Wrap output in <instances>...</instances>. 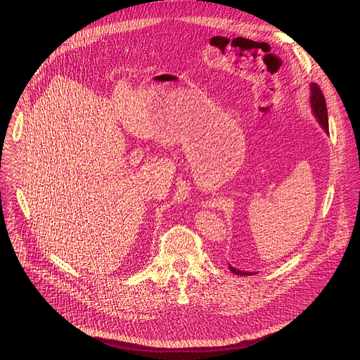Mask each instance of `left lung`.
Instances as JSON below:
<instances>
[{"instance_id": "8db88e82", "label": "left lung", "mask_w": 360, "mask_h": 360, "mask_svg": "<svg viewBox=\"0 0 360 360\" xmlns=\"http://www.w3.org/2000/svg\"><path fill=\"white\" fill-rule=\"evenodd\" d=\"M311 102H312V110H314V114L316 115L318 121L321 122V125L323 127V129L326 132H329V121H328V110H326V101H325V95L321 89L319 85L316 84H312L311 85ZM231 271L236 275H252V272H242V271H238L232 266H229Z\"/></svg>"}]
</instances>
